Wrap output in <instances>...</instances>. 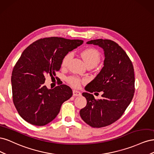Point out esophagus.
<instances>
[{"mask_svg": "<svg viewBox=\"0 0 154 154\" xmlns=\"http://www.w3.org/2000/svg\"><path fill=\"white\" fill-rule=\"evenodd\" d=\"M72 93H73V96H81L80 92H79V91H78L74 90L73 92H72Z\"/></svg>", "mask_w": 154, "mask_h": 154, "instance_id": "obj_1", "label": "esophagus"}]
</instances>
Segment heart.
<instances>
[{
    "label": "heart",
    "mask_w": 154,
    "mask_h": 154,
    "mask_svg": "<svg viewBox=\"0 0 154 154\" xmlns=\"http://www.w3.org/2000/svg\"><path fill=\"white\" fill-rule=\"evenodd\" d=\"M82 56L88 66H96L100 62L101 58V54L99 51L92 48H87L83 50L82 53ZM72 57V53H69L65 56L62 62V67H66L67 66ZM67 81L69 84L74 87H79L81 84L80 79L74 76L69 77Z\"/></svg>",
    "instance_id": "obj_1"
}]
</instances>
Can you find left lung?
<instances>
[{
    "instance_id": "obj_1",
    "label": "left lung",
    "mask_w": 154,
    "mask_h": 154,
    "mask_svg": "<svg viewBox=\"0 0 154 154\" xmlns=\"http://www.w3.org/2000/svg\"><path fill=\"white\" fill-rule=\"evenodd\" d=\"M87 44L99 45L104 50V66L85 87L89 92H103V99L96 100L92 94L83 92L87 103L80 114L91 127L101 128L119 119L132 101L135 92L134 69L127 53L115 42L96 39Z\"/></svg>"
}]
</instances>
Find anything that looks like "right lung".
<instances>
[{
  "label": "right lung",
  "instance_id": "add662e5",
  "mask_svg": "<svg viewBox=\"0 0 154 154\" xmlns=\"http://www.w3.org/2000/svg\"><path fill=\"white\" fill-rule=\"evenodd\" d=\"M83 43L82 40L48 37L35 41L22 53L12 76L13 101L26 122L36 126L48 124L57 117L64 101L72 96L66 85L53 89L45 85V76H55L63 57Z\"/></svg>",
  "mask_w": 154,
  "mask_h": 154
}]
</instances>
